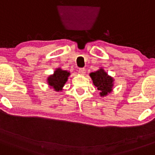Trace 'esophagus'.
<instances>
[{
    "label": "esophagus",
    "mask_w": 155,
    "mask_h": 155,
    "mask_svg": "<svg viewBox=\"0 0 155 155\" xmlns=\"http://www.w3.org/2000/svg\"><path fill=\"white\" fill-rule=\"evenodd\" d=\"M79 72L81 74H84L86 73V69L84 68H80L79 69Z\"/></svg>",
    "instance_id": "obj_1"
}]
</instances>
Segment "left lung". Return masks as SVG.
Returning <instances> with one entry per match:
<instances>
[{"label": "left lung", "instance_id": "obj_1", "mask_svg": "<svg viewBox=\"0 0 155 155\" xmlns=\"http://www.w3.org/2000/svg\"><path fill=\"white\" fill-rule=\"evenodd\" d=\"M94 85L100 91L101 97L108 94L112 91L114 79L109 76L102 68L90 74Z\"/></svg>", "mask_w": 155, "mask_h": 155}]
</instances>
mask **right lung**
<instances>
[{
	"mask_svg": "<svg viewBox=\"0 0 155 155\" xmlns=\"http://www.w3.org/2000/svg\"><path fill=\"white\" fill-rule=\"evenodd\" d=\"M69 72L58 68L54 72V75L50 76L48 78V84L50 87L54 88L56 91L62 90V87L67 81L68 77L69 76Z\"/></svg>",
	"mask_w": 155,
	"mask_h": 155,
	"instance_id": "1",
	"label": "right lung"
}]
</instances>
